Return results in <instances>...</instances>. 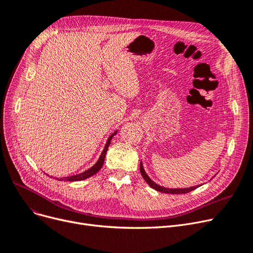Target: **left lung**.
<instances>
[{"label":"left lung","mask_w":253,"mask_h":253,"mask_svg":"<svg viewBox=\"0 0 253 253\" xmlns=\"http://www.w3.org/2000/svg\"><path fill=\"white\" fill-rule=\"evenodd\" d=\"M139 169H140V173L142 175V178L145 179V181L150 185V187H152L153 189H155L157 191H160L162 193H170V194H180V193H188L194 189H196L197 187H200L201 185H196V186H192V187H188V188H167L163 187V186H160L158 184H156L153 180H151V178L147 174V172L145 171L144 166H142V162L140 161V166H139Z\"/></svg>","instance_id":"left-lung-1"}]
</instances>
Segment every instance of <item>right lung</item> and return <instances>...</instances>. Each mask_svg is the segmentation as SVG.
<instances>
[{
    "label": "right lung",
    "instance_id": "1",
    "mask_svg": "<svg viewBox=\"0 0 253 253\" xmlns=\"http://www.w3.org/2000/svg\"><path fill=\"white\" fill-rule=\"evenodd\" d=\"M118 132V130L114 131V132L109 135V137L107 138L106 140V144L104 146V149L101 153V155L99 156V159L97 160V162L94 164V166L92 168H90L89 169H86L79 174H74V175H70V177H64V178H61L60 181H70V182H73V181H82V180H84L86 178H90L92 177V175H94L96 172H98L100 170V169L102 168L103 166V162H104V159H105V155H106V152H107V149H108V146L111 145V140L113 138L114 135H116ZM48 175V174H47ZM52 178V177H51ZM57 180H59L57 178Z\"/></svg>",
    "mask_w": 253,
    "mask_h": 253
}]
</instances>
